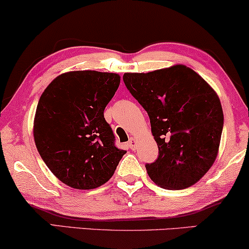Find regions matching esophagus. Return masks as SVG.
Returning <instances> with one entry per match:
<instances>
[{"mask_svg":"<svg viewBox=\"0 0 249 249\" xmlns=\"http://www.w3.org/2000/svg\"><path fill=\"white\" fill-rule=\"evenodd\" d=\"M136 141H135L134 139H130L129 140V142L127 143V145H128V148L129 149H131V150H134L135 149V146H136Z\"/></svg>","mask_w":249,"mask_h":249,"instance_id":"obj_1","label":"esophagus"}]
</instances>
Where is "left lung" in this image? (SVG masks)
Wrapping results in <instances>:
<instances>
[{"label": "left lung", "mask_w": 249, "mask_h": 249, "mask_svg": "<svg viewBox=\"0 0 249 249\" xmlns=\"http://www.w3.org/2000/svg\"><path fill=\"white\" fill-rule=\"evenodd\" d=\"M124 82L148 113L159 155L145 168L167 189L193 186L216 160L224 115L213 89L182 64L155 71L125 72Z\"/></svg>", "instance_id": "1"}]
</instances>
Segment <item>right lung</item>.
I'll return each mask as SVG.
<instances>
[{"label": "right lung", "instance_id": "obj_1", "mask_svg": "<svg viewBox=\"0 0 249 249\" xmlns=\"http://www.w3.org/2000/svg\"><path fill=\"white\" fill-rule=\"evenodd\" d=\"M119 84L118 73L70 71L57 76L40 97L33 124L36 146L67 186L93 189L104 185L127 152L116 148L104 118Z\"/></svg>", "mask_w": 249, "mask_h": 249}]
</instances>
